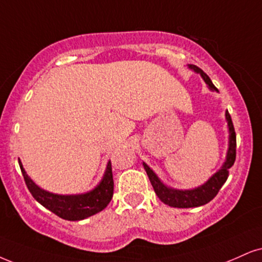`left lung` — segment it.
Instances as JSON below:
<instances>
[{"label": "left lung", "instance_id": "left-lung-1", "mask_svg": "<svg viewBox=\"0 0 262 262\" xmlns=\"http://www.w3.org/2000/svg\"><path fill=\"white\" fill-rule=\"evenodd\" d=\"M188 67L190 69L194 70L195 73H199L200 75H202L203 80H204L205 83L209 86V89L211 90V91L219 92V90L216 89L214 83L210 80V77L206 75L200 68L193 66V64H189ZM226 120H227L228 131H230L227 156H226V160L221 169L210 177L204 185L196 187V188L185 190L170 188V187L165 186L161 182L159 177L156 175V172H154L146 163H143L144 170H146L147 175L149 177V181L151 186H153L154 192H156L158 198H159L164 204L173 206V208H195V206L204 205L206 203H209L210 200L215 198L216 194L219 193V190L221 189V187L224 186V183L227 181L228 170H230V167L233 165L235 160V147H237V141H235L233 122H232L231 115L228 112H226Z\"/></svg>", "mask_w": 262, "mask_h": 262}]
</instances>
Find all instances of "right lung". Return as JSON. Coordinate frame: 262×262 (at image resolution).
Instances as JSON below:
<instances>
[{"label":"right lung","instance_id":"right-lung-1","mask_svg":"<svg viewBox=\"0 0 262 262\" xmlns=\"http://www.w3.org/2000/svg\"><path fill=\"white\" fill-rule=\"evenodd\" d=\"M21 173L24 176V181L27 183L28 189L35 199L42 206L52 211L59 217L68 221H79L83 219L102 211L106 205L111 203L113 198V190H114V181H113L112 163L109 161L106 165L104 176L101 182L90 192L83 194H72L62 195L50 193L42 189L36 183L27 175L20 160H19Z\"/></svg>","mask_w":262,"mask_h":262}]
</instances>
